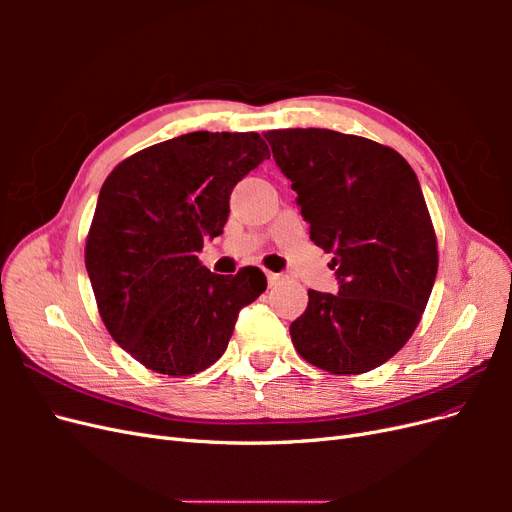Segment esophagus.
Masks as SVG:
<instances>
[{
  "mask_svg": "<svg viewBox=\"0 0 512 512\" xmlns=\"http://www.w3.org/2000/svg\"><path fill=\"white\" fill-rule=\"evenodd\" d=\"M280 273H271V271H267V282H269V286H273V284H277L280 282Z\"/></svg>",
  "mask_w": 512,
  "mask_h": 512,
  "instance_id": "34e87169",
  "label": "esophagus"
}]
</instances>
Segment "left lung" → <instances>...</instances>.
<instances>
[{"label": "left lung", "instance_id": "8db88e82", "mask_svg": "<svg viewBox=\"0 0 512 512\" xmlns=\"http://www.w3.org/2000/svg\"><path fill=\"white\" fill-rule=\"evenodd\" d=\"M265 138L297 192L309 239L333 254L339 284L337 294L307 292L292 344L331 374H365L404 348L436 282L421 183L395 149L363 136L292 128Z\"/></svg>", "mask_w": 512, "mask_h": 512}]
</instances>
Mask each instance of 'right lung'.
Returning <instances> with one entry per match:
<instances>
[{
    "label": "right lung",
    "instance_id": "1",
    "mask_svg": "<svg viewBox=\"0 0 512 512\" xmlns=\"http://www.w3.org/2000/svg\"><path fill=\"white\" fill-rule=\"evenodd\" d=\"M269 158L256 132H190L147 147L106 177L85 245L100 316L147 369L190 376L224 354L241 309L267 288L258 267L200 265L232 188Z\"/></svg>",
    "mask_w": 512,
    "mask_h": 512
}]
</instances>
